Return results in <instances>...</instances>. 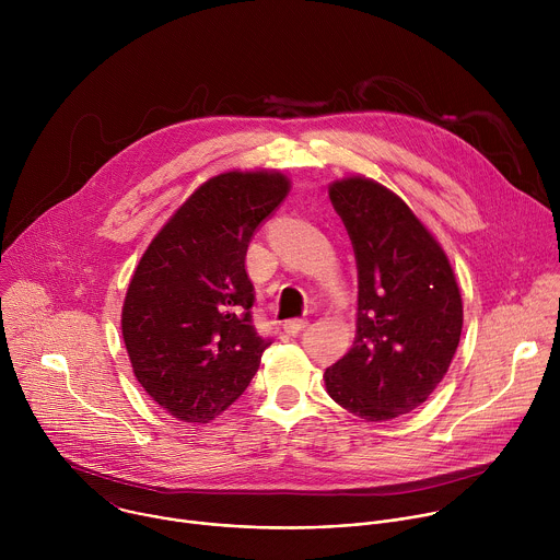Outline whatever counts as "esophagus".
<instances>
[{"instance_id": "1", "label": "esophagus", "mask_w": 560, "mask_h": 560, "mask_svg": "<svg viewBox=\"0 0 560 560\" xmlns=\"http://www.w3.org/2000/svg\"><path fill=\"white\" fill-rule=\"evenodd\" d=\"M305 326H307L305 318H290V322L283 324V330H285L288 335H299Z\"/></svg>"}]
</instances>
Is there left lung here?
Returning <instances> with one entry per match:
<instances>
[{"label": "left lung", "mask_w": 560, "mask_h": 560, "mask_svg": "<svg viewBox=\"0 0 560 560\" xmlns=\"http://www.w3.org/2000/svg\"><path fill=\"white\" fill-rule=\"evenodd\" d=\"M359 270L357 335L324 374L335 401L365 421L412 412L447 374L463 328L447 255L412 208L374 179L330 184Z\"/></svg>", "instance_id": "left-lung-1"}]
</instances>
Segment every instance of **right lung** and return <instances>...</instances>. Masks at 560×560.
Returning a JSON list of instances; mask_svg holds the SVG:
<instances>
[{
  "instance_id": "right-lung-1",
  "label": "right lung",
  "mask_w": 560,
  "mask_h": 560,
  "mask_svg": "<svg viewBox=\"0 0 560 560\" xmlns=\"http://www.w3.org/2000/svg\"><path fill=\"white\" fill-rule=\"evenodd\" d=\"M288 192L279 171L221 173L175 210L135 268L121 307L130 365L152 401L184 423L228 410L270 346L253 326L246 253Z\"/></svg>"
}]
</instances>
